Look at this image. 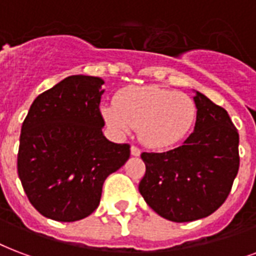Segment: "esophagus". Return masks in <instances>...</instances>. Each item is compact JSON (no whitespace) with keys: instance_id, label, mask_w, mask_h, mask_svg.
Here are the masks:
<instances>
[{"instance_id":"1","label":"esophagus","mask_w":256,"mask_h":256,"mask_svg":"<svg viewBox=\"0 0 256 256\" xmlns=\"http://www.w3.org/2000/svg\"><path fill=\"white\" fill-rule=\"evenodd\" d=\"M140 154H142V151H140L138 147H135V146L130 147V155H132V156H139Z\"/></svg>"}]
</instances>
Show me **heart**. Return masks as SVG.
Returning a JSON list of instances; mask_svg holds the SVG:
<instances>
[{"instance_id": "b5f03b06", "label": "heart", "mask_w": 256, "mask_h": 256, "mask_svg": "<svg viewBox=\"0 0 256 256\" xmlns=\"http://www.w3.org/2000/svg\"><path fill=\"white\" fill-rule=\"evenodd\" d=\"M197 114L193 98L155 84L130 86L117 94L116 104L102 108L105 122L117 134L138 130L150 148L174 146L189 134Z\"/></svg>"}]
</instances>
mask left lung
<instances>
[{"instance_id":"left-lung-1","label":"left lung","mask_w":256,"mask_h":256,"mask_svg":"<svg viewBox=\"0 0 256 256\" xmlns=\"http://www.w3.org/2000/svg\"><path fill=\"white\" fill-rule=\"evenodd\" d=\"M194 130L167 152H143L139 192L152 210L174 222L200 220L222 206L239 170V134L228 112L200 92Z\"/></svg>"}]
</instances>
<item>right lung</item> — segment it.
<instances>
[{"label": "right lung", "mask_w": 256, "mask_h": 256, "mask_svg": "<svg viewBox=\"0 0 256 256\" xmlns=\"http://www.w3.org/2000/svg\"><path fill=\"white\" fill-rule=\"evenodd\" d=\"M98 76H71L38 96L21 126L17 172L34 208L71 222L98 208L102 185L130 158L104 136Z\"/></svg>", "instance_id": "1"}]
</instances>
